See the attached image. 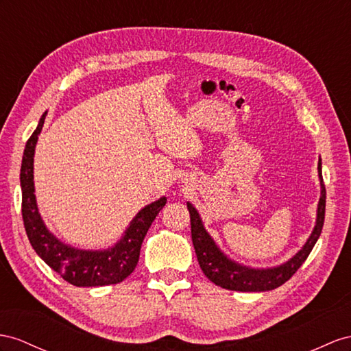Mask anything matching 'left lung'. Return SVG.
I'll list each match as a JSON object with an SVG mask.
<instances>
[{"mask_svg":"<svg viewBox=\"0 0 351 351\" xmlns=\"http://www.w3.org/2000/svg\"><path fill=\"white\" fill-rule=\"evenodd\" d=\"M317 172L320 179V199L317 203L316 213V226H314L310 237L305 241L304 246L296 252L292 258L287 259L286 263L268 267V268H254L240 264L228 255L222 252V249L217 245V241L209 234L208 230L204 228V223L200 218V213L194 206L188 202V210H190L191 218V239L194 250L197 255V261L200 264L204 276L213 282L217 286L223 289L239 291V292H264L271 291L276 287L282 286L285 282L296 273L307 256L310 255L311 249L316 245L317 239L323 228V221H325V208H326V190L322 178V160L319 158Z\"/></svg>","mask_w":351,"mask_h":351,"instance_id":"8db88e82","label":"left lung"}]
</instances>
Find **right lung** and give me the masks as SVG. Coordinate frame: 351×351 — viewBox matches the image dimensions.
Here are the masks:
<instances>
[{
    "label": "right lung",
    "mask_w": 351,
    "mask_h": 351,
    "mask_svg": "<svg viewBox=\"0 0 351 351\" xmlns=\"http://www.w3.org/2000/svg\"><path fill=\"white\" fill-rule=\"evenodd\" d=\"M46 115L47 111L41 115L37 129L26 142L21 167L22 217L29 243L43 261L71 285L92 287L120 283L133 273L139 261L142 241L167 199L163 195L142 208L120 240L106 249H80L59 240L41 218L34 186L35 147Z\"/></svg>",
    "instance_id": "1"
}]
</instances>
